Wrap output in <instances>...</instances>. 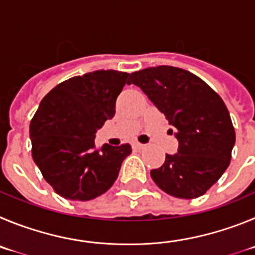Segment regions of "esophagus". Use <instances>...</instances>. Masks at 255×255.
Returning a JSON list of instances; mask_svg holds the SVG:
<instances>
[{"instance_id": "1", "label": "esophagus", "mask_w": 255, "mask_h": 255, "mask_svg": "<svg viewBox=\"0 0 255 255\" xmlns=\"http://www.w3.org/2000/svg\"><path fill=\"white\" fill-rule=\"evenodd\" d=\"M132 146L134 148H137V150H142V148H144V144L139 143V142H134V143H133Z\"/></svg>"}]
</instances>
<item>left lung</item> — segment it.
<instances>
[{"label": "left lung", "mask_w": 255, "mask_h": 255, "mask_svg": "<svg viewBox=\"0 0 255 255\" xmlns=\"http://www.w3.org/2000/svg\"><path fill=\"white\" fill-rule=\"evenodd\" d=\"M173 126L178 152L150 171L156 185L178 198H197L221 178L231 160L235 130L228 108L203 80L183 68L157 66L130 73Z\"/></svg>", "instance_id": "1"}]
</instances>
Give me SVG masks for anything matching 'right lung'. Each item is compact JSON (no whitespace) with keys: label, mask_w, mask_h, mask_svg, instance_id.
I'll list each match as a JSON object with an SVG mask.
<instances>
[{"label":"right lung","mask_w":255,"mask_h":255,"mask_svg":"<svg viewBox=\"0 0 255 255\" xmlns=\"http://www.w3.org/2000/svg\"><path fill=\"white\" fill-rule=\"evenodd\" d=\"M129 73L98 70L57 85L30 122L31 155L44 179L61 197L90 201L118 178L129 143L95 148L98 129L116 114V102Z\"/></svg>","instance_id":"right-lung-1"}]
</instances>
